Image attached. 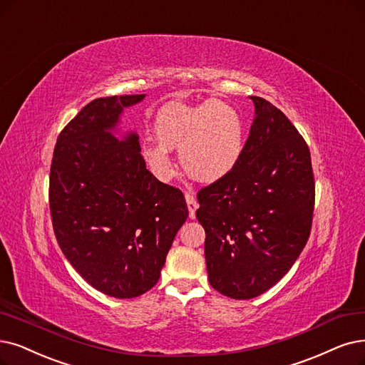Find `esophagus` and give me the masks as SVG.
<instances>
[{
	"label": "esophagus",
	"instance_id": "obj_1",
	"mask_svg": "<svg viewBox=\"0 0 365 365\" xmlns=\"http://www.w3.org/2000/svg\"><path fill=\"white\" fill-rule=\"evenodd\" d=\"M185 200H187V208H188V215H190V218H195L196 215V210H197V202H196V197L193 196V193L190 192H185Z\"/></svg>",
	"mask_w": 365,
	"mask_h": 365
}]
</instances>
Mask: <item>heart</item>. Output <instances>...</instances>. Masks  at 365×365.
<instances>
[{
    "mask_svg": "<svg viewBox=\"0 0 365 365\" xmlns=\"http://www.w3.org/2000/svg\"><path fill=\"white\" fill-rule=\"evenodd\" d=\"M154 133L160 143L143 147V157L162 178L173 173L169 150H180L181 165L192 178L215 182L237 166L244 148L241 115L222 100L166 105L155 115Z\"/></svg>",
    "mask_w": 365,
    "mask_h": 365,
    "instance_id": "obj_1",
    "label": "heart"
}]
</instances>
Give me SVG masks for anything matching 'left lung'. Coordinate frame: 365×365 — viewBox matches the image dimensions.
Returning <instances> with one entry per match:
<instances>
[{
    "instance_id": "1",
    "label": "left lung",
    "mask_w": 365,
    "mask_h": 365,
    "mask_svg": "<svg viewBox=\"0 0 365 365\" xmlns=\"http://www.w3.org/2000/svg\"><path fill=\"white\" fill-rule=\"evenodd\" d=\"M250 98L255 120L240 162L197 193L210 284L233 299L282 280L307 244L314 210L309 145L280 109Z\"/></svg>"
}]
</instances>
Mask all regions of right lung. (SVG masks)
I'll list each match as a JSON object with an SVG mask.
<instances>
[{"label": "right lung", "instance_id": "1", "mask_svg": "<svg viewBox=\"0 0 365 365\" xmlns=\"http://www.w3.org/2000/svg\"><path fill=\"white\" fill-rule=\"evenodd\" d=\"M145 94L96 98L56 139L49 208L67 260L100 292L136 298L160 279L175 235L188 217L180 188L145 166L139 136L110 132Z\"/></svg>", "mask_w": 365, "mask_h": 365}]
</instances>
